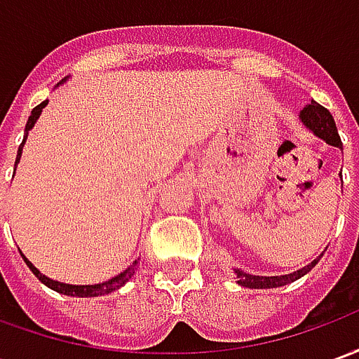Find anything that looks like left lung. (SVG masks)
<instances>
[{
  "mask_svg": "<svg viewBox=\"0 0 359 359\" xmlns=\"http://www.w3.org/2000/svg\"><path fill=\"white\" fill-rule=\"evenodd\" d=\"M302 123L308 126L309 130H313V134H317L319 138H323L327 144H331L334 148L342 149V142H340L339 130H337V125H334V118L329 113V109H325L323 105H319L317 102L308 103L300 113ZM319 262V257L313 259L311 264L302 267L300 271H294L290 275H280V277H259V275H248V273H242L241 269H234L236 273V283L241 286H246V288H277V286H285L288 283H294L296 278L304 277L306 273L316 267V264Z\"/></svg>",
  "mask_w": 359,
  "mask_h": 359,
  "instance_id": "1",
  "label": "left lung"
}]
</instances>
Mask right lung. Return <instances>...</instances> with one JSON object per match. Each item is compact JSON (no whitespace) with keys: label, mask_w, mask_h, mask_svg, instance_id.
<instances>
[{"label":"right lung","mask_w":359,"mask_h":359,"mask_svg":"<svg viewBox=\"0 0 359 359\" xmlns=\"http://www.w3.org/2000/svg\"><path fill=\"white\" fill-rule=\"evenodd\" d=\"M46 103H48V100L40 103V105H36L34 109H32V113H30V117H28V123H27V128H25V133H27V134H25V140H27L28 130H30V128L34 126L36 118L40 117V113H42V109L46 107ZM25 140H22V144L19 146V154H17V159H15V167H17V163H19L20 154H22V146H25ZM22 259L27 262V265L30 267V271L34 273L36 277L40 278V280H42L46 286H50L51 290H55V292H61V294H67V296H81V298H88V296H102V294L113 292V290L121 288V286L125 285L126 280H128V278L134 275V265H130V267L123 271L121 275L113 277L111 280H105V283H102V285H88V286L65 285V283H57V280H51V278H48L46 275H42V273L36 269L34 265L30 264V262H28L25 256H22Z\"/></svg>","instance_id":"1"}]
</instances>
